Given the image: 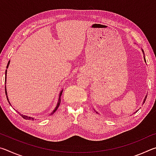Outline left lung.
I'll list each match as a JSON object with an SVG mask.
<instances>
[{
	"mask_svg": "<svg viewBox=\"0 0 156 156\" xmlns=\"http://www.w3.org/2000/svg\"><path fill=\"white\" fill-rule=\"evenodd\" d=\"M142 53H143V54H144V61L146 62V59H145V56H144V51H143V49H142ZM147 94L146 95V96H145V97H144V100H143V103H142V105H143L144 103V102H145V100H146V99H147ZM139 109H138L137 111H136V112H134L133 113H136L137 112H138ZM95 112H96V111H95ZM97 113H98V112H96Z\"/></svg>",
	"mask_w": 156,
	"mask_h": 156,
	"instance_id": "1",
	"label": "left lung"
}]
</instances>
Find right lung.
I'll return each mask as SVG.
<instances>
[{"label": "right lung", "instance_id": "add662e5", "mask_svg": "<svg viewBox=\"0 0 156 156\" xmlns=\"http://www.w3.org/2000/svg\"><path fill=\"white\" fill-rule=\"evenodd\" d=\"M9 63H10V60H9V62H8V63H7V69H8V67H9ZM7 69H6L5 70V84H6V80H7ZM62 91H63V89H62L61 91H60V93H59V97H58V102H57V105H56V107H55V109L52 111V112L50 113V115H51L53 113H54L55 112H56V111L58 109V107L60 106V101H61V98H61V96H62ZM5 94H6V97H7V101H8V102L9 103V105H11V104H10V102H9V98H8V96H7V89H6V85H5ZM12 106V105H11ZM18 113H19V114L22 116V117L24 118V119H26V120H36L35 118H33V117H31V116H27V115H23V114H21V113H20L19 112H18Z\"/></svg>", "mask_w": 156, "mask_h": 156}]
</instances>
